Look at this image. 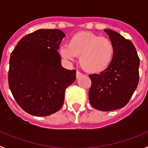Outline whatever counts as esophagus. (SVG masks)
<instances>
[{
  "instance_id": "obj_1",
  "label": "esophagus",
  "mask_w": 148,
  "mask_h": 148,
  "mask_svg": "<svg viewBox=\"0 0 148 148\" xmlns=\"http://www.w3.org/2000/svg\"><path fill=\"white\" fill-rule=\"evenodd\" d=\"M82 75H83V73H82L81 72H79V71L76 72V78L77 79L80 78V77H82Z\"/></svg>"
}]
</instances>
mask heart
Here are the masks:
<instances>
[{
  "label": "heart",
  "instance_id": "heart-1",
  "mask_svg": "<svg viewBox=\"0 0 148 148\" xmlns=\"http://www.w3.org/2000/svg\"><path fill=\"white\" fill-rule=\"evenodd\" d=\"M60 53L69 61L79 56V64L84 70L97 73L105 70L111 63L114 46L108 38L91 32H79L70 38L68 45L61 47Z\"/></svg>",
  "mask_w": 148,
  "mask_h": 148
}]
</instances>
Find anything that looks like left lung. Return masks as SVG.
I'll return each instance as SVG.
<instances>
[{"instance_id": "left-lung-1", "label": "left lung", "mask_w": 148, "mask_h": 148, "mask_svg": "<svg viewBox=\"0 0 148 148\" xmlns=\"http://www.w3.org/2000/svg\"><path fill=\"white\" fill-rule=\"evenodd\" d=\"M114 46V55L109 66L99 74L89 75L90 104L101 111L125 107L136 89L139 79V58L130 40L118 32L104 29Z\"/></svg>"}]
</instances>
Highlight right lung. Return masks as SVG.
<instances>
[{"instance_id": "obj_1", "label": "right lung", "mask_w": 148, "mask_h": 148, "mask_svg": "<svg viewBox=\"0 0 148 148\" xmlns=\"http://www.w3.org/2000/svg\"><path fill=\"white\" fill-rule=\"evenodd\" d=\"M65 34L59 29H38L22 38L10 60L8 82L13 97L23 110L47 116L59 110L66 87L76 71L61 65L58 49Z\"/></svg>"}]
</instances>
